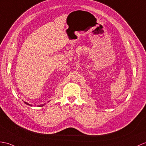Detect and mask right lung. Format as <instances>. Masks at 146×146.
Segmentation results:
<instances>
[{"instance_id": "add662e5", "label": "right lung", "mask_w": 146, "mask_h": 146, "mask_svg": "<svg viewBox=\"0 0 146 146\" xmlns=\"http://www.w3.org/2000/svg\"><path fill=\"white\" fill-rule=\"evenodd\" d=\"M26 104H27V105H29V106H32V105L31 104H29V103H27V102H24ZM44 106V104H42V105H40V106Z\"/></svg>"}]
</instances>
